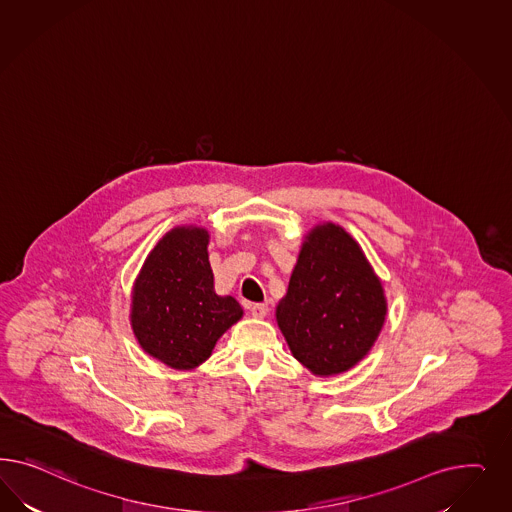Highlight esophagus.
I'll return each mask as SVG.
<instances>
[{"mask_svg": "<svg viewBox=\"0 0 512 512\" xmlns=\"http://www.w3.org/2000/svg\"><path fill=\"white\" fill-rule=\"evenodd\" d=\"M249 311L255 319H264L268 315V304H253Z\"/></svg>", "mask_w": 512, "mask_h": 512, "instance_id": "34e87169", "label": "esophagus"}]
</instances>
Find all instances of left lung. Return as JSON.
Here are the masks:
<instances>
[{
	"label": "left lung",
	"instance_id": "left-lung-1",
	"mask_svg": "<svg viewBox=\"0 0 512 512\" xmlns=\"http://www.w3.org/2000/svg\"><path fill=\"white\" fill-rule=\"evenodd\" d=\"M387 296L366 253L338 223L304 236L276 321L291 355L317 377L349 372L387 319Z\"/></svg>",
	"mask_w": 512,
	"mask_h": 512
}]
</instances>
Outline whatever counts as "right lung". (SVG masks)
Listing matches in <instances>:
<instances>
[{
  "label": "right lung",
  "instance_id": "add662e5",
  "mask_svg": "<svg viewBox=\"0 0 512 512\" xmlns=\"http://www.w3.org/2000/svg\"><path fill=\"white\" fill-rule=\"evenodd\" d=\"M208 242L204 227H174L148 253L131 289L135 338L146 355L172 370L201 366L244 315L234 296L214 289Z\"/></svg>",
  "mask_w": 512,
  "mask_h": 512
}]
</instances>
